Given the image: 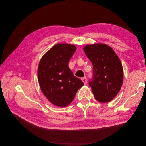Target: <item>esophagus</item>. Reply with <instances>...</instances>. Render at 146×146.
<instances>
[{
	"label": "esophagus",
	"instance_id": "esophagus-1",
	"mask_svg": "<svg viewBox=\"0 0 146 146\" xmlns=\"http://www.w3.org/2000/svg\"><path fill=\"white\" fill-rule=\"evenodd\" d=\"M82 82H83V83L85 84V85H86V83H87V78H86V77H85L82 78Z\"/></svg>",
	"mask_w": 146,
	"mask_h": 146
}]
</instances>
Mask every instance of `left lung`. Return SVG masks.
Instances as JSON below:
<instances>
[{
	"mask_svg": "<svg viewBox=\"0 0 146 146\" xmlns=\"http://www.w3.org/2000/svg\"><path fill=\"white\" fill-rule=\"evenodd\" d=\"M93 66V77L89 82L95 99L106 103L115 98L122 85L123 68L111 47L104 44H94L83 48Z\"/></svg>",
	"mask_w": 146,
	"mask_h": 146,
	"instance_id": "obj_1",
	"label": "left lung"
}]
</instances>
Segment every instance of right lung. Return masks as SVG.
Instances as JSON below:
<instances>
[{
  "label": "right lung",
  "instance_id": "1",
  "mask_svg": "<svg viewBox=\"0 0 146 146\" xmlns=\"http://www.w3.org/2000/svg\"><path fill=\"white\" fill-rule=\"evenodd\" d=\"M74 45L57 44L43 55L38 69L41 90L57 107H64L74 100L83 83L69 68V61L76 50Z\"/></svg>",
  "mask_w": 146,
  "mask_h": 146
}]
</instances>
